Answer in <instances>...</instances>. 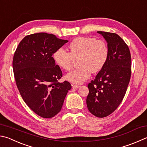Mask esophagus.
I'll return each mask as SVG.
<instances>
[{
  "label": "esophagus",
  "mask_w": 147,
  "mask_h": 147,
  "mask_svg": "<svg viewBox=\"0 0 147 147\" xmlns=\"http://www.w3.org/2000/svg\"><path fill=\"white\" fill-rule=\"evenodd\" d=\"M80 87V85H73V89H78V88H79Z\"/></svg>",
  "instance_id": "obj_1"
}]
</instances>
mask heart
<instances>
[{"label":"heart","mask_w":147,"mask_h":147,"mask_svg":"<svg viewBox=\"0 0 147 147\" xmlns=\"http://www.w3.org/2000/svg\"><path fill=\"white\" fill-rule=\"evenodd\" d=\"M69 52L62 47L53 55L57 65L65 71L72 68L74 59L79 57V68L67 74L66 79L73 84H81L89 78L92 72L100 71L105 66L109 57L107 45L102 40L94 37L80 36L74 38L69 45Z\"/></svg>","instance_id":"b5f03b06"}]
</instances>
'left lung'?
Here are the masks:
<instances>
[{
  "instance_id": "1",
  "label": "left lung",
  "mask_w": 147,
  "mask_h": 147,
  "mask_svg": "<svg viewBox=\"0 0 147 147\" xmlns=\"http://www.w3.org/2000/svg\"><path fill=\"white\" fill-rule=\"evenodd\" d=\"M107 42L109 57L94 80L88 84L86 100L90 113L104 118L118 108L123 99L131 75L129 48L118 34L98 31Z\"/></svg>"
}]
</instances>
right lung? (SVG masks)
Wrapping results in <instances>:
<instances>
[{
    "instance_id": "right-lung-1",
    "label": "right lung",
    "mask_w": 147,
    "mask_h": 147,
    "mask_svg": "<svg viewBox=\"0 0 147 147\" xmlns=\"http://www.w3.org/2000/svg\"><path fill=\"white\" fill-rule=\"evenodd\" d=\"M67 42L53 34H31L21 40L13 57L14 76L21 96L34 113L44 118L59 113L71 89L67 81L58 82L62 72L52 57Z\"/></svg>"
}]
</instances>
